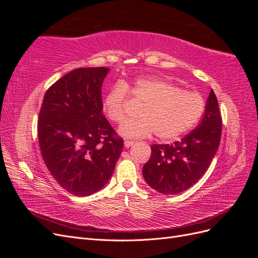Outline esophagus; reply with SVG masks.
Here are the masks:
<instances>
[{
    "mask_svg": "<svg viewBox=\"0 0 258 258\" xmlns=\"http://www.w3.org/2000/svg\"><path fill=\"white\" fill-rule=\"evenodd\" d=\"M124 146L126 147H130V146H132L135 144V141H130V140H126V141H124Z\"/></svg>",
    "mask_w": 258,
    "mask_h": 258,
    "instance_id": "esophagus-1",
    "label": "esophagus"
}]
</instances>
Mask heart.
Returning <instances> with one entry per match:
<instances>
[{"instance_id":"b5f03b06","label":"heart","mask_w":258,"mask_h":258,"mask_svg":"<svg viewBox=\"0 0 258 258\" xmlns=\"http://www.w3.org/2000/svg\"><path fill=\"white\" fill-rule=\"evenodd\" d=\"M129 93L143 104L140 118L126 122L119 129L121 136L130 139L150 138L155 134L161 141H171L189 131L206 108V101L199 92L183 90L159 77L139 79L128 86L116 84L107 92L103 108L111 121L120 124L126 119Z\"/></svg>"}]
</instances>
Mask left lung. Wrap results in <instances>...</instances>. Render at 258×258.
<instances>
[{
    "label": "left lung",
    "instance_id": "obj_1",
    "mask_svg": "<svg viewBox=\"0 0 258 258\" xmlns=\"http://www.w3.org/2000/svg\"><path fill=\"white\" fill-rule=\"evenodd\" d=\"M222 116L213 89L199 126L173 144H154L143 167L146 183L165 195L188 189L207 172L221 142Z\"/></svg>",
    "mask_w": 258,
    "mask_h": 258
}]
</instances>
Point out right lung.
<instances>
[{"label":"right lung","mask_w":258,"mask_h":258,"mask_svg":"<svg viewBox=\"0 0 258 258\" xmlns=\"http://www.w3.org/2000/svg\"><path fill=\"white\" fill-rule=\"evenodd\" d=\"M105 67L81 68L46 91L37 136L43 160L57 183L74 196H89L111 178L123 140L104 117L101 87Z\"/></svg>","instance_id":"obj_1"}]
</instances>
